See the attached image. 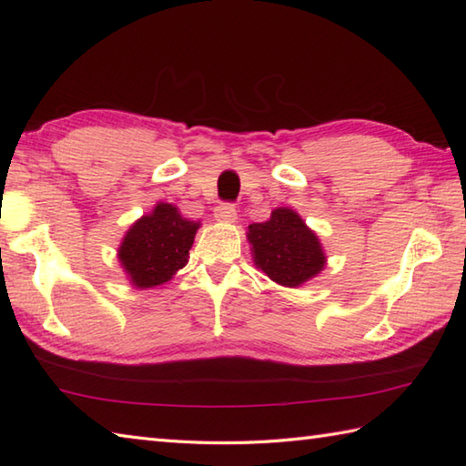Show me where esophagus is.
I'll list each match as a JSON object with an SVG mask.
<instances>
[{
    "label": "esophagus",
    "instance_id": "esophagus-1",
    "mask_svg": "<svg viewBox=\"0 0 466 466\" xmlns=\"http://www.w3.org/2000/svg\"><path fill=\"white\" fill-rule=\"evenodd\" d=\"M214 218L218 222L232 224L236 220V206L234 204H220L214 210Z\"/></svg>",
    "mask_w": 466,
    "mask_h": 466
}]
</instances>
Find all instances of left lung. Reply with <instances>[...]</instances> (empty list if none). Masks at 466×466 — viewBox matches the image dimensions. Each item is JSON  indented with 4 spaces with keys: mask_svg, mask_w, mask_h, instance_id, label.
<instances>
[{
    "mask_svg": "<svg viewBox=\"0 0 466 466\" xmlns=\"http://www.w3.org/2000/svg\"><path fill=\"white\" fill-rule=\"evenodd\" d=\"M254 264L276 284L296 289L320 274L326 256L316 236L290 208H276L270 220L248 226Z\"/></svg>",
    "mask_w": 466,
    "mask_h": 466,
    "instance_id": "left-lung-1",
    "label": "left lung"
}]
</instances>
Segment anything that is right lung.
Here are the masks:
<instances>
[{
	"label": "right lung",
	"mask_w": 466,
	"mask_h": 466,
	"mask_svg": "<svg viewBox=\"0 0 466 466\" xmlns=\"http://www.w3.org/2000/svg\"><path fill=\"white\" fill-rule=\"evenodd\" d=\"M200 222L187 220L177 208L157 202L136 220L117 248L127 279L136 289H154L184 268Z\"/></svg>",
	"instance_id": "add662e5"
}]
</instances>
